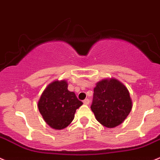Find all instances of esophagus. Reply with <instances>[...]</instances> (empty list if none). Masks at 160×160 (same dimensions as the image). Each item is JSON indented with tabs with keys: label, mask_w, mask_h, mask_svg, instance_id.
Instances as JSON below:
<instances>
[{
	"label": "esophagus",
	"mask_w": 160,
	"mask_h": 160,
	"mask_svg": "<svg viewBox=\"0 0 160 160\" xmlns=\"http://www.w3.org/2000/svg\"><path fill=\"white\" fill-rule=\"evenodd\" d=\"M83 104H84V105H89L90 100L88 98H86V99H84V100L83 101Z\"/></svg>",
	"instance_id": "esophagus-1"
}]
</instances>
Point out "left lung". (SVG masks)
Wrapping results in <instances>:
<instances>
[{
    "label": "left lung",
    "mask_w": 160,
    "mask_h": 160,
    "mask_svg": "<svg viewBox=\"0 0 160 160\" xmlns=\"http://www.w3.org/2000/svg\"><path fill=\"white\" fill-rule=\"evenodd\" d=\"M98 121L108 128L121 124L132 108L128 88L116 79L98 82L91 106Z\"/></svg>",
    "instance_id": "obj_1"
}]
</instances>
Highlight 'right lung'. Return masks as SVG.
<instances>
[{"label": "right lung", "instance_id": "add662e5", "mask_svg": "<svg viewBox=\"0 0 160 160\" xmlns=\"http://www.w3.org/2000/svg\"><path fill=\"white\" fill-rule=\"evenodd\" d=\"M83 102L68 90L66 80L53 81L43 91L38 102L39 111L52 128L62 130L73 120L76 110Z\"/></svg>", "mask_w": 160, "mask_h": 160}]
</instances>
